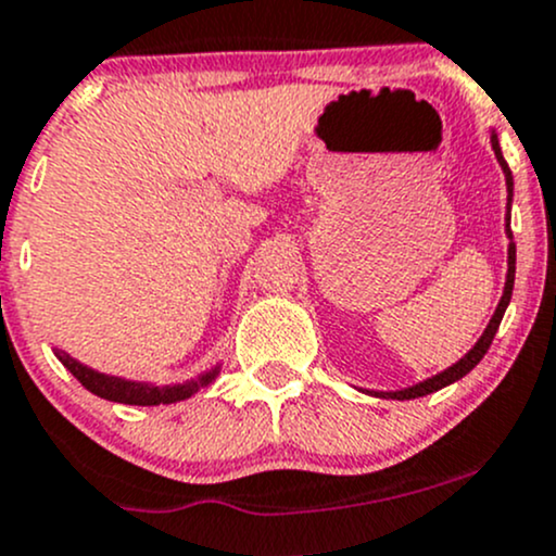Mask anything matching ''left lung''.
I'll return each mask as SVG.
<instances>
[{
  "mask_svg": "<svg viewBox=\"0 0 556 556\" xmlns=\"http://www.w3.org/2000/svg\"><path fill=\"white\" fill-rule=\"evenodd\" d=\"M491 146L495 151V159H498L501 169H504V177H506V190H509V206H511V188H515V180H511V169L509 164H506L504 156H501V148H498V137H495V132L491 135ZM506 236H509V270H506V286H504V296H501L498 307H495L491 324H488L485 331H482V337L477 339V344L471 348L467 355L462 357L458 363H453L451 368H445V371H440L438 376H432V379L427 381H419V384L414 387H405V390H397V392H374V395L379 397H392V400H414V397H424L429 395V392H438L443 390V387L453 384V381H458L462 376H467L471 368L477 366V363L485 357L488 348H491L495 331H498L501 326V318H504L506 307H509V300H511V289H515V262H517V249H515V241H511V228H509V214H506Z\"/></svg>",
  "mask_w": 556,
  "mask_h": 556,
  "instance_id": "1",
  "label": "left lung"
}]
</instances>
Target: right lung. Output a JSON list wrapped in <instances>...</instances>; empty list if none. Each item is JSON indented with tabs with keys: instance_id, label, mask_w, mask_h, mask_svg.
<instances>
[{
	"instance_id": "add662e5",
	"label": "right lung",
	"mask_w": 556,
	"mask_h": 556,
	"mask_svg": "<svg viewBox=\"0 0 556 556\" xmlns=\"http://www.w3.org/2000/svg\"><path fill=\"white\" fill-rule=\"evenodd\" d=\"M55 355H58V361H61L63 366L81 381V387H87V390L92 392V395L111 400V403H124V405L177 403V400H185V397L193 395V392H199L201 387L212 384L214 376L219 374V366H217V368H212V371H206L204 376H199V379L185 381V384L159 387V384H146V381H127V379H118V376L100 374V371H94V368L85 366V363L76 361V357H71L68 352L55 350Z\"/></svg>"
}]
</instances>
